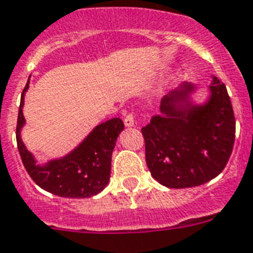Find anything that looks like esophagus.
I'll return each instance as SVG.
<instances>
[{"label": "esophagus", "mask_w": 253, "mask_h": 253, "mask_svg": "<svg viewBox=\"0 0 253 253\" xmlns=\"http://www.w3.org/2000/svg\"><path fill=\"white\" fill-rule=\"evenodd\" d=\"M125 126L126 127H133L135 126V120H133L132 114H127L126 118H125Z\"/></svg>", "instance_id": "1"}]
</instances>
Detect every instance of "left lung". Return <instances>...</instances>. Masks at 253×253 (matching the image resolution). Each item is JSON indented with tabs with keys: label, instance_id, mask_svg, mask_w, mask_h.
Instances as JSON below:
<instances>
[{
	"label": "left lung",
	"instance_id": "8db88e82",
	"mask_svg": "<svg viewBox=\"0 0 253 253\" xmlns=\"http://www.w3.org/2000/svg\"><path fill=\"white\" fill-rule=\"evenodd\" d=\"M199 87L184 82L161 102V114L141 128L152 176L169 188L204 184L226 166L235 139V117L225 84L212 75L208 96L196 102Z\"/></svg>",
	"mask_w": 253,
	"mask_h": 253
}]
</instances>
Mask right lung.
I'll use <instances>...</instances> for the list:
<instances>
[{
  "label": "right lung",
  "instance_id": "1",
  "mask_svg": "<svg viewBox=\"0 0 253 253\" xmlns=\"http://www.w3.org/2000/svg\"><path fill=\"white\" fill-rule=\"evenodd\" d=\"M28 84L30 79L20 96L16 123V143L27 173L42 190L61 198L85 199L100 194L110 179L113 149L125 128L122 120L100 123L67 155L39 164L20 136L26 125L23 106Z\"/></svg>",
  "mask_w": 253,
  "mask_h": 253
}]
</instances>
